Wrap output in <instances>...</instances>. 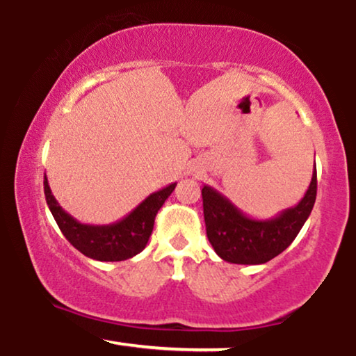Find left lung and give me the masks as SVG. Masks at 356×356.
<instances>
[{
    "instance_id": "8db88e82",
    "label": "left lung",
    "mask_w": 356,
    "mask_h": 356,
    "mask_svg": "<svg viewBox=\"0 0 356 356\" xmlns=\"http://www.w3.org/2000/svg\"><path fill=\"white\" fill-rule=\"evenodd\" d=\"M201 193L206 234L214 252L229 263L261 265L286 250L302 229L316 202L317 172L314 168L302 200L271 219L243 214L229 197L207 184Z\"/></svg>"
}]
</instances>
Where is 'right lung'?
I'll list each match as a JSON object with an SVG mask.
<instances>
[{
	"instance_id": "right-lung-1",
	"label": "right lung",
	"mask_w": 356,
	"mask_h": 356,
	"mask_svg": "<svg viewBox=\"0 0 356 356\" xmlns=\"http://www.w3.org/2000/svg\"><path fill=\"white\" fill-rule=\"evenodd\" d=\"M175 186L177 183H172L152 193L118 222L93 225L78 222L65 209H62L52 195L47 177H44L45 201L62 234L83 255L98 261H122L144 250L154 230L156 212L172 195Z\"/></svg>"
}]
</instances>
